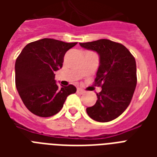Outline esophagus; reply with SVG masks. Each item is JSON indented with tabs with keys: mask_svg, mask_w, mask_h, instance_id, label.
Listing matches in <instances>:
<instances>
[{
	"mask_svg": "<svg viewBox=\"0 0 157 157\" xmlns=\"http://www.w3.org/2000/svg\"><path fill=\"white\" fill-rule=\"evenodd\" d=\"M76 92H77L78 94H83L85 93L86 91L84 90H82V89L78 88V89H77V90H76Z\"/></svg>",
	"mask_w": 157,
	"mask_h": 157,
	"instance_id": "obj_1",
	"label": "esophagus"
}]
</instances>
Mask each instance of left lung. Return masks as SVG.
<instances>
[{
	"instance_id": "left-lung-1",
	"label": "left lung",
	"mask_w": 157,
	"mask_h": 157,
	"mask_svg": "<svg viewBox=\"0 0 157 157\" xmlns=\"http://www.w3.org/2000/svg\"><path fill=\"white\" fill-rule=\"evenodd\" d=\"M81 47L99 55L94 84L101 86L97 101L87 107L89 117L98 122L116 119L129 105L137 85L136 62L125 46L107 39L80 43Z\"/></svg>"
}]
</instances>
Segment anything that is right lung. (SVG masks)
Masks as SVG:
<instances>
[{
    "mask_svg": "<svg viewBox=\"0 0 157 157\" xmlns=\"http://www.w3.org/2000/svg\"><path fill=\"white\" fill-rule=\"evenodd\" d=\"M77 44L50 38L31 42L15 62V85L26 107L38 117L57 114L67 97L76 93L72 85L59 87L54 72L63 67L66 52Z\"/></svg>",
    "mask_w": 157,
    "mask_h": 157,
    "instance_id": "1",
    "label": "right lung"
}]
</instances>
